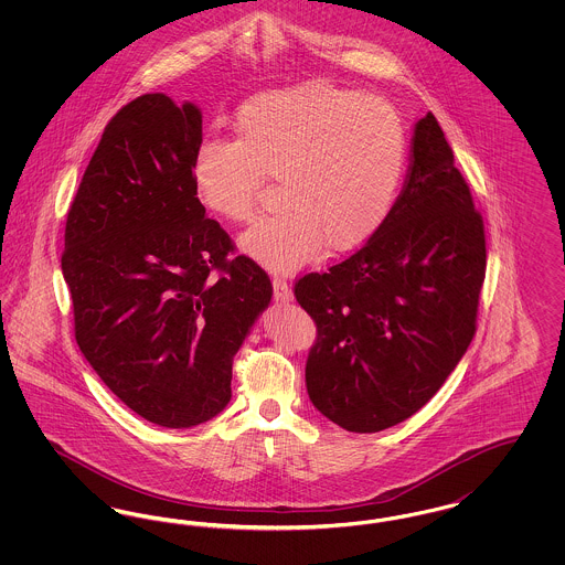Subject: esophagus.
I'll return each mask as SVG.
<instances>
[{"label":"esophagus","instance_id":"1","mask_svg":"<svg viewBox=\"0 0 565 565\" xmlns=\"http://www.w3.org/2000/svg\"><path fill=\"white\" fill-rule=\"evenodd\" d=\"M273 296L277 302H290L292 300V288L286 279L273 277Z\"/></svg>","mask_w":565,"mask_h":565}]
</instances>
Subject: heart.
Segmentation results:
<instances>
[{
	"instance_id": "heart-1",
	"label": "heart",
	"mask_w": 565,
	"mask_h": 565,
	"mask_svg": "<svg viewBox=\"0 0 565 565\" xmlns=\"http://www.w3.org/2000/svg\"><path fill=\"white\" fill-rule=\"evenodd\" d=\"M235 139L205 137L190 162L210 214L243 224L265 178L279 182L281 214L260 220L242 249L286 273L323 245L343 254L375 237L392 212L406 164V134L392 104L328 82L273 88L235 111Z\"/></svg>"
}]
</instances>
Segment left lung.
I'll list each match as a JSON object with an SVG mask.
<instances>
[{
	"label": "left lung",
	"instance_id": "left-lung-1",
	"mask_svg": "<svg viewBox=\"0 0 565 565\" xmlns=\"http://www.w3.org/2000/svg\"><path fill=\"white\" fill-rule=\"evenodd\" d=\"M483 215L428 111L413 131L403 192L355 254L295 284L318 339L307 392L330 422L381 431L440 390L477 332Z\"/></svg>",
	"mask_w": 565,
	"mask_h": 565
}]
</instances>
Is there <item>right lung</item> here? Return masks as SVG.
I'll return each mask as SVG.
<instances>
[{"instance_id":"1","label":"right lung","mask_w":565,"mask_h":565,"mask_svg":"<svg viewBox=\"0 0 565 565\" xmlns=\"http://www.w3.org/2000/svg\"><path fill=\"white\" fill-rule=\"evenodd\" d=\"M194 104L141 95L118 109L65 222L61 269L88 364L143 419L190 428L231 401L233 358L270 302L269 275L199 203Z\"/></svg>"}]
</instances>
